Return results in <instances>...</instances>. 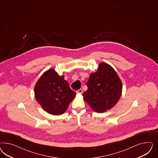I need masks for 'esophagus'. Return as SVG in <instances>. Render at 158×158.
Segmentation results:
<instances>
[{
  "label": "esophagus",
  "instance_id": "34e87169",
  "mask_svg": "<svg viewBox=\"0 0 158 158\" xmlns=\"http://www.w3.org/2000/svg\"><path fill=\"white\" fill-rule=\"evenodd\" d=\"M77 93H80V94H81V93H83V90H82V89H79L78 90H77Z\"/></svg>",
  "mask_w": 158,
  "mask_h": 158
}]
</instances>
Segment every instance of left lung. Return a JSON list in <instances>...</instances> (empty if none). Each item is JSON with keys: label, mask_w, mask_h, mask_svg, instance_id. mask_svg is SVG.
Instances as JSON below:
<instances>
[{"label": "left lung", "mask_w": 158, "mask_h": 158, "mask_svg": "<svg viewBox=\"0 0 158 158\" xmlns=\"http://www.w3.org/2000/svg\"><path fill=\"white\" fill-rule=\"evenodd\" d=\"M83 94L93 110L102 113L111 109L119 100L122 84L115 70L106 63H101L98 70L91 73Z\"/></svg>", "instance_id": "8db88e82"}]
</instances>
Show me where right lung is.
Returning <instances> with one entry per match:
<instances>
[{
    "mask_svg": "<svg viewBox=\"0 0 158 158\" xmlns=\"http://www.w3.org/2000/svg\"><path fill=\"white\" fill-rule=\"evenodd\" d=\"M53 69L44 72L35 86L36 100L42 108L54 115H61L67 110L76 93Z\"/></svg>",
    "mask_w": 158,
    "mask_h": 158,
    "instance_id": "obj_1",
    "label": "right lung"
}]
</instances>
